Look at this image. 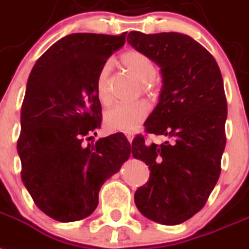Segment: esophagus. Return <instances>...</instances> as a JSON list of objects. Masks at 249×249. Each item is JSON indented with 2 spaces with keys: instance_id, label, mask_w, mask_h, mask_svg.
<instances>
[{
  "instance_id": "esophagus-1",
  "label": "esophagus",
  "mask_w": 249,
  "mask_h": 249,
  "mask_svg": "<svg viewBox=\"0 0 249 249\" xmlns=\"http://www.w3.org/2000/svg\"><path fill=\"white\" fill-rule=\"evenodd\" d=\"M126 137H127V140H128V141H129V143L132 142V140H133V133H131V132L126 133Z\"/></svg>"
}]
</instances>
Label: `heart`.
Returning <instances> with one entry per match:
<instances>
[{
    "label": "heart",
    "instance_id": "1",
    "mask_svg": "<svg viewBox=\"0 0 249 249\" xmlns=\"http://www.w3.org/2000/svg\"><path fill=\"white\" fill-rule=\"evenodd\" d=\"M121 63L123 67L140 81V86L143 94L155 96L158 92L157 67L153 59L145 53L131 49L121 55ZM110 71V63H106L100 69L96 77V96L103 106L110 103V95L108 91V76ZM149 104L143 100L131 103V104H117L108 109L104 114L106 126L112 131L120 132H132L149 114Z\"/></svg>",
    "mask_w": 249,
    "mask_h": 249
}]
</instances>
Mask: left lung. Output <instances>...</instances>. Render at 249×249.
<instances>
[{
	"label": "left lung",
	"instance_id": "left-lung-1",
	"mask_svg": "<svg viewBox=\"0 0 249 249\" xmlns=\"http://www.w3.org/2000/svg\"><path fill=\"white\" fill-rule=\"evenodd\" d=\"M127 42L160 67L159 103L145 122L161 145L132 141V155L149 165L150 178L135 194L143 216L177 225L205 206L220 176L225 149L227 98L219 66L200 43L180 33L131 32Z\"/></svg>",
	"mask_w": 249,
	"mask_h": 249
}]
</instances>
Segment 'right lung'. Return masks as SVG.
Wrapping results in <instances>:
<instances>
[{
  "instance_id": "add662e5",
  "label": "right lung",
  "mask_w": 249,
  "mask_h": 249,
  "mask_svg": "<svg viewBox=\"0 0 249 249\" xmlns=\"http://www.w3.org/2000/svg\"><path fill=\"white\" fill-rule=\"evenodd\" d=\"M126 33H75L55 42L33 67L21 107L18 153L21 179L36 206L57 221L94 213L99 191L129 158L121 133L84 146L100 128L96 77Z\"/></svg>"
}]
</instances>
